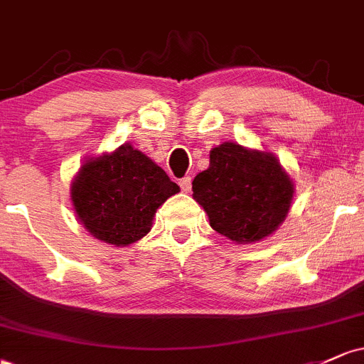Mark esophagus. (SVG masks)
Listing matches in <instances>:
<instances>
[{
	"instance_id": "34e87169",
	"label": "esophagus",
	"mask_w": 364,
	"mask_h": 364,
	"mask_svg": "<svg viewBox=\"0 0 364 364\" xmlns=\"http://www.w3.org/2000/svg\"><path fill=\"white\" fill-rule=\"evenodd\" d=\"M178 186H181L182 193H189L191 187H193V182H191V177H183L178 181Z\"/></svg>"
}]
</instances>
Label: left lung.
Masks as SVG:
<instances>
[{"label":"left lung","mask_w":364,"mask_h":364,"mask_svg":"<svg viewBox=\"0 0 364 364\" xmlns=\"http://www.w3.org/2000/svg\"><path fill=\"white\" fill-rule=\"evenodd\" d=\"M193 191L210 225L236 243L271 236L293 198V183L274 156L232 142L212 149L208 170L196 175Z\"/></svg>","instance_id":"8db88e82"}]
</instances>
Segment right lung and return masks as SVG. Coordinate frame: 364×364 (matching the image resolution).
Instances as JSON below:
<instances>
[{
  "label": "right lung",
  "mask_w": 364,
  "mask_h": 364,
  "mask_svg": "<svg viewBox=\"0 0 364 364\" xmlns=\"http://www.w3.org/2000/svg\"><path fill=\"white\" fill-rule=\"evenodd\" d=\"M177 193L178 186L163 168L127 144L85 163L73 182L71 199L88 232L127 246L149 232L156 210Z\"/></svg>",
  "instance_id": "obj_1"
}]
</instances>
